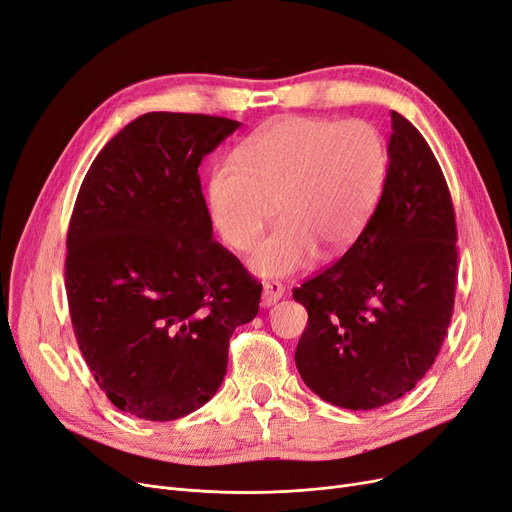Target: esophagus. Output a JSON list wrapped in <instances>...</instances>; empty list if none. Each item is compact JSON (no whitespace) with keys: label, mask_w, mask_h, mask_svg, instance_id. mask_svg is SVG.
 Segmentation results:
<instances>
[{"label":"esophagus","mask_w":512,"mask_h":512,"mask_svg":"<svg viewBox=\"0 0 512 512\" xmlns=\"http://www.w3.org/2000/svg\"><path fill=\"white\" fill-rule=\"evenodd\" d=\"M283 294H285V288L279 281L262 283V306H264V309H269V306L279 302Z\"/></svg>","instance_id":"1"}]
</instances>
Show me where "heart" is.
<instances>
[{
  "mask_svg": "<svg viewBox=\"0 0 512 512\" xmlns=\"http://www.w3.org/2000/svg\"><path fill=\"white\" fill-rule=\"evenodd\" d=\"M388 170L380 132L367 121L283 117L264 126L210 172L206 199L218 235L233 250L260 241L252 269L292 275L315 260H334L370 222ZM276 210H272V206Z\"/></svg>",
  "mask_w": 512,
  "mask_h": 512,
  "instance_id": "1",
  "label": "heart"
}]
</instances>
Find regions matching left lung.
<instances>
[{
	"instance_id": "8db88e82",
	"label": "left lung",
	"mask_w": 512,
	"mask_h": 512,
	"mask_svg": "<svg viewBox=\"0 0 512 512\" xmlns=\"http://www.w3.org/2000/svg\"><path fill=\"white\" fill-rule=\"evenodd\" d=\"M378 206L338 262L294 290L309 323L296 346L304 384L344 410H374L431 370L456 296V218L422 134L391 113Z\"/></svg>"
}]
</instances>
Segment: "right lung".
<instances>
[{
  "instance_id": "right-lung-1",
  "label": "right lung",
  "mask_w": 512,
  "mask_h": 512,
  "mask_svg": "<svg viewBox=\"0 0 512 512\" xmlns=\"http://www.w3.org/2000/svg\"><path fill=\"white\" fill-rule=\"evenodd\" d=\"M241 124L145 113L113 136L81 182L67 235L75 338L121 412L168 422L218 391L235 327L262 283L214 241L197 168Z\"/></svg>"
}]
</instances>
